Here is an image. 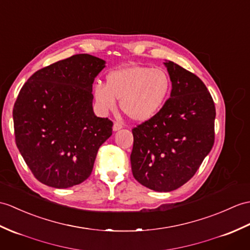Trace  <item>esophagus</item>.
<instances>
[{"mask_svg": "<svg viewBox=\"0 0 250 250\" xmlns=\"http://www.w3.org/2000/svg\"><path fill=\"white\" fill-rule=\"evenodd\" d=\"M123 127H124V126H123V125H121V124H119V123H114L113 131H114V132H117V131L123 129Z\"/></svg>", "mask_w": 250, "mask_h": 250, "instance_id": "esophagus-1", "label": "esophagus"}]
</instances>
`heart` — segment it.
I'll list each match as a JSON object with an SVG mask.
<instances>
[{
    "instance_id": "heart-1",
    "label": "heart",
    "mask_w": 250,
    "mask_h": 250,
    "mask_svg": "<svg viewBox=\"0 0 250 250\" xmlns=\"http://www.w3.org/2000/svg\"><path fill=\"white\" fill-rule=\"evenodd\" d=\"M169 74L162 68L132 65L106 75L105 86L97 84L92 89L95 102L103 114L120 107L136 123H146L164 108L171 92Z\"/></svg>"
}]
</instances>
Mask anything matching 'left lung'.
Here are the masks:
<instances>
[{
	"instance_id": "1",
	"label": "left lung",
	"mask_w": 250,
	"mask_h": 250,
	"mask_svg": "<svg viewBox=\"0 0 250 250\" xmlns=\"http://www.w3.org/2000/svg\"><path fill=\"white\" fill-rule=\"evenodd\" d=\"M171 80L166 105L154 118L132 130L133 176L155 191L182 187L198 170L214 144L215 105L204 82L165 61Z\"/></svg>"
}]
</instances>
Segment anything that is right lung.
<instances>
[{
	"mask_svg": "<svg viewBox=\"0 0 250 250\" xmlns=\"http://www.w3.org/2000/svg\"><path fill=\"white\" fill-rule=\"evenodd\" d=\"M106 62L77 54L35 72L23 85L13 117L16 144L40 182L68 188L90 176L113 123L97 117L92 83Z\"/></svg>",
	"mask_w": 250,
	"mask_h": 250,
	"instance_id": "add662e5",
	"label": "right lung"
}]
</instances>
